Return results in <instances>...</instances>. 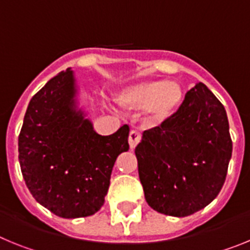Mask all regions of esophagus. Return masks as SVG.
Listing matches in <instances>:
<instances>
[{
  "label": "esophagus",
  "instance_id": "esophagus-1",
  "mask_svg": "<svg viewBox=\"0 0 250 250\" xmlns=\"http://www.w3.org/2000/svg\"><path fill=\"white\" fill-rule=\"evenodd\" d=\"M140 140H141L140 132L135 131V130H132V131L129 134V145L131 149H134V147H135L136 145L140 143Z\"/></svg>",
  "mask_w": 250,
  "mask_h": 250
}]
</instances>
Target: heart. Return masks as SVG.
Wrapping results in <instances>:
<instances>
[{"instance_id":"obj_1","label":"heart","mask_w":250,"mask_h":250,"mask_svg":"<svg viewBox=\"0 0 250 250\" xmlns=\"http://www.w3.org/2000/svg\"><path fill=\"white\" fill-rule=\"evenodd\" d=\"M184 98V89L178 81L144 80L123 87L115 100L127 111L145 109L147 123L161 124L178 111Z\"/></svg>"}]
</instances>
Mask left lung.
<instances>
[{
    "mask_svg": "<svg viewBox=\"0 0 250 250\" xmlns=\"http://www.w3.org/2000/svg\"><path fill=\"white\" fill-rule=\"evenodd\" d=\"M231 150L224 106L198 83L178 111L143 132L135 147L146 203L178 218L199 211L222 190Z\"/></svg>",
    "mask_w": 250,
    "mask_h": 250,
    "instance_id": "1",
    "label": "left lung"
}]
</instances>
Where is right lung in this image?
I'll return each instance as SVG.
<instances>
[{"label": "right lung", "mask_w": 250, "mask_h": 250, "mask_svg": "<svg viewBox=\"0 0 250 250\" xmlns=\"http://www.w3.org/2000/svg\"><path fill=\"white\" fill-rule=\"evenodd\" d=\"M75 72L66 68L31 99L19 136L22 176L37 203L75 219L100 210L116 158L129 150V126L94 130L79 105Z\"/></svg>", "instance_id": "add662e5"}]
</instances>
